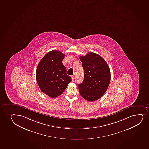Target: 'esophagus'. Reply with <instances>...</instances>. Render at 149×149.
I'll return each instance as SVG.
<instances>
[{"mask_svg": "<svg viewBox=\"0 0 149 149\" xmlns=\"http://www.w3.org/2000/svg\"><path fill=\"white\" fill-rule=\"evenodd\" d=\"M71 77H72V81H74V75H72Z\"/></svg>", "mask_w": 149, "mask_h": 149, "instance_id": "esophagus-1", "label": "esophagus"}]
</instances>
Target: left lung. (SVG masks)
<instances>
[{"label": "left lung", "mask_w": 149, "mask_h": 149, "mask_svg": "<svg viewBox=\"0 0 149 149\" xmlns=\"http://www.w3.org/2000/svg\"><path fill=\"white\" fill-rule=\"evenodd\" d=\"M79 58L84 68V79L81 84H77L79 92L87 101H95L108 88L111 79L109 68L100 56L94 53H88Z\"/></svg>", "instance_id": "1"}]
</instances>
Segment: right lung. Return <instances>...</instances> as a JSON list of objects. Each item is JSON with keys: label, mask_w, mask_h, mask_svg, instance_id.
Wrapping results in <instances>:
<instances>
[{"label": "right lung", "mask_w": 149, "mask_h": 149, "mask_svg": "<svg viewBox=\"0 0 149 149\" xmlns=\"http://www.w3.org/2000/svg\"><path fill=\"white\" fill-rule=\"evenodd\" d=\"M65 55L53 50L45 55L36 70V81L41 91L50 97H58L72 81L62 62Z\"/></svg>", "instance_id": "1"}]
</instances>
